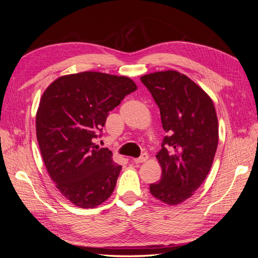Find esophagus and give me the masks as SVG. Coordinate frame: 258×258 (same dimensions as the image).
I'll return each instance as SVG.
<instances>
[{
  "mask_svg": "<svg viewBox=\"0 0 258 258\" xmlns=\"http://www.w3.org/2000/svg\"><path fill=\"white\" fill-rule=\"evenodd\" d=\"M147 158H148L147 154H142V156H140L139 158H135V159H134V162H135V163H142V162L146 161Z\"/></svg>",
  "mask_w": 258,
  "mask_h": 258,
  "instance_id": "obj_1",
  "label": "esophagus"
}]
</instances>
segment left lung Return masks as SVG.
<instances>
[{"mask_svg":"<svg viewBox=\"0 0 258 258\" xmlns=\"http://www.w3.org/2000/svg\"><path fill=\"white\" fill-rule=\"evenodd\" d=\"M158 105L163 130L156 155L162 174L150 185L155 198L178 205L204 183L212 167L218 143V122L212 100L186 75L176 71L141 77Z\"/></svg>","mask_w":258,"mask_h":258,"instance_id":"obj_1","label":"left lung"}]
</instances>
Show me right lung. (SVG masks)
<instances>
[{"label": "right lung", "instance_id": "right-lung-1", "mask_svg": "<svg viewBox=\"0 0 258 258\" xmlns=\"http://www.w3.org/2000/svg\"><path fill=\"white\" fill-rule=\"evenodd\" d=\"M136 90L129 77L82 72L59 77L43 93L37 142L51 179L73 205L95 208L112 195L121 166L95 141L108 113Z\"/></svg>", "mask_w": 258, "mask_h": 258}]
</instances>
